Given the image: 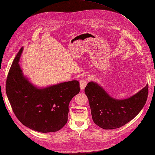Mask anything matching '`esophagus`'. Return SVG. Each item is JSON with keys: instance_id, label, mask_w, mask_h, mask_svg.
<instances>
[{"instance_id": "obj_1", "label": "esophagus", "mask_w": 155, "mask_h": 155, "mask_svg": "<svg viewBox=\"0 0 155 155\" xmlns=\"http://www.w3.org/2000/svg\"><path fill=\"white\" fill-rule=\"evenodd\" d=\"M79 85H80L81 90L83 91L87 85V80L85 79H81L80 81H79Z\"/></svg>"}]
</instances>
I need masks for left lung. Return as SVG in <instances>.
Wrapping results in <instances>:
<instances>
[{
  "instance_id": "8db88e82",
  "label": "left lung",
  "mask_w": 155,
  "mask_h": 155,
  "mask_svg": "<svg viewBox=\"0 0 155 155\" xmlns=\"http://www.w3.org/2000/svg\"><path fill=\"white\" fill-rule=\"evenodd\" d=\"M92 120L104 129H114L127 124L144 107L148 95V85L126 99L111 97L99 84L90 81L85 88Z\"/></svg>"
}]
</instances>
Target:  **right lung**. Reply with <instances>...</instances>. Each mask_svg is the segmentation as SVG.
Returning <instances> with one entry per match:
<instances>
[{"mask_svg": "<svg viewBox=\"0 0 155 155\" xmlns=\"http://www.w3.org/2000/svg\"><path fill=\"white\" fill-rule=\"evenodd\" d=\"M18 51L6 80V94L14 114L21 122L40 133L55 132L68 120V105L80 91L79 83L74 80L46 87L34 85L23 74Z\"/></svg>", "mask_w": 155, "mask_h": 155, "instance_id": "add662e5", "label": "right lung"}]
</instances>
